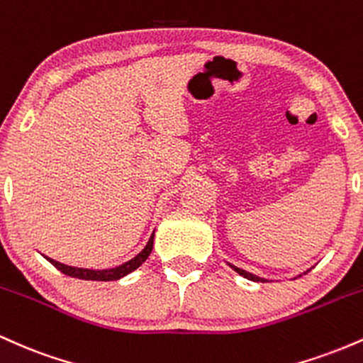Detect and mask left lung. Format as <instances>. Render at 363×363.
Listing matches in <instances>:
<instances>
[{
    "label": "left lung",
    "instance_id": "left-lung-1",
    "mask_svg": "<svg viewBox=\"0 0 363 363\" xmlns=\"http://www.w3.org/2000/svg\"><path fill=\"white\" fill-rule=\"evenodd\" d=\"M232 268H234L235 272L239 273V274H242L244 278H247V280H252V281H259V280H261V281H264V280H262V278H257V277H254L252 273H247V272H244V269H240V268H235V266H232Z\"/></svg>",
    "mask_w": 363,
    "mask_h": 363
}]
</instances>
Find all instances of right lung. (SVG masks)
Segmentation results:
<instances>
[{
	"mask_svg": "<svg viewBox=\"0 0 363 363\" xmlns=\"http://www.w3.org/2000/svg\"><path fill=\"white\" fill-rule=\"evenodd\" d=\"M152 249H153V234H152V237H150L148 244L145 245V249L138 254V256L133 257L131 261L124 262V264L118 266V268L102 269V272H95V269L72 268V266L61 264V262H57V261H54V259H49V257H48V261L51 262L52 266H56V268L60 269L61 273L68 274V277L80 278V280H91V281H112V280H119V278L126 277L128 273L135 272L136 268H140V266L143 264L145 261H147V257L150 256V252H152Z\"/></svg>",
	"mask_w": 363,
	"mask_h": 363,
	"instance_id": "add662e5",
	"label": "right lung"
}]
</instances>
